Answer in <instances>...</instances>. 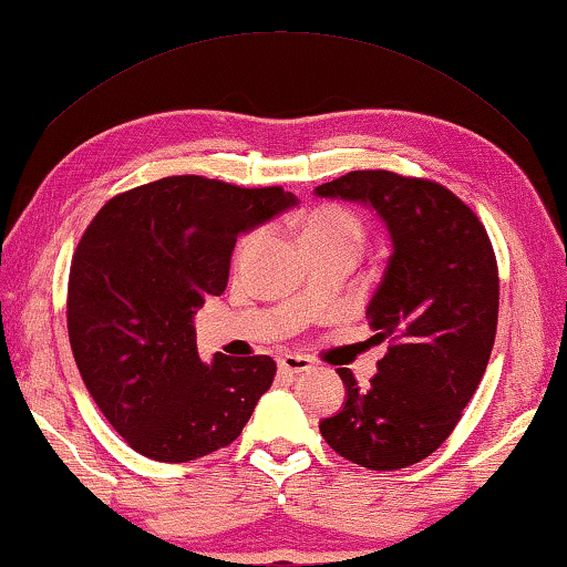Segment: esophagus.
Returning a JSON list of instances; mask_svg holds the SVG:
<instances>
[{
  "instance_id": "34e87169",
  "label": "esophagus",
  "mask_w": 567,
  "mask_h": 567,
  "mask_svg": "<svg viewBox=\"0 0 567 567\" xmlns=\"http://www.w3.org/2000/svg\"><path fill=\"white\" fill-rule=\"evenodd\" d=\"M277 365H280L282 373H305V371H312V368H316V363H312L310 358L295 355V353L282 355L280 361H277Z\"/></svg>"
}]
</instances>
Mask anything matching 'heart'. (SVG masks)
<instances>
[{"mask_svg": "<svg viewBox=\"0 0 567 567\" xmlns=\"http://www.w3.org/2000/svg\"><path fill=\"white\" fill-rule=\"evenodd\" d=\"M365 237L363 221L355 217L353 212L343 209V206H318L308 214V219L302 224V247L312 249V247H338V249H348L355 251L361 249ZM257 235H247L239 239V245L235 249V259L241 262L251 247H255Z\"/></svg>", "mask_w": 567, "mask_h": 567, "instance_id": "heart-1", "label": "heart"}]
</instances>
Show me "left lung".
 <instances>
[{
    "label": "left lung",
    "mask_w": 567,
    "mask_h": 567,
    "mask_svg": "<svg viewBox=\"0 0 567 567\" xmlns=\"http://www.w3.org/2000/svg\"><path fill=\"white\" fill-rule=\"evenodd\" d=\"M316 194L373 206L393 239L365 310L371 340L389 343V353L368 391L340 368L346 406L320 421V434L365 470H403L446 442L487 371L499 316L497 257L477 214L431 178L350 171Z\"/></svg>",
    "instance_id": "1"
}]
</instances>
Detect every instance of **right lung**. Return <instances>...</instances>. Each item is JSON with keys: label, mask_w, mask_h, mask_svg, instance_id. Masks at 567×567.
<instances>
[{"label": "right lung", "mask_w": 567, "mask_h": 567, "mask_svg": "<svg viewBox=\"0 0 567 567\" xmlns=\"http://www.w3.org/2000/svg\"><path fill=\"white\" fill-rule=\"evenodd\" d=\"M295 204L282 186L166 176L113 196L87 224L70 265V348L138 454L182 464L229 446L272 385L269 355L202 363L194 312L227 287L239 231Z\"/></svg>", "instance_id": "1"}]
</instances>
